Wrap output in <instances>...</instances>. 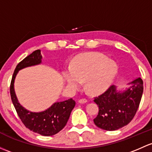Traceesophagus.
I'll list each match as a JSON object with an SVG mask.
<instances>
[{
	"label": "esophagus",
	"instance_id": "34e87169",
	"mask_svg": "<svg viewBox=\"0 0 152 152\" xmlns=\"http://www.w3.org/2000/svg\"><path fill=\"white\" fill-rule=\"evenodd\" d=\"M79 103H81V104H84V103H87V100H86L85 98H81L80 100H79Z\"/></svg>",
	"mask_w": 152,
	"mask_h": 152
}]
</instances>
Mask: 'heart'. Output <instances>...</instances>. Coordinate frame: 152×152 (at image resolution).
Returning <instances> with one entry per match:
<instances>
[{"mask_svg": "<svg viewBox=\"0 0 152 152\" xmlns=\"http://www.w3.org/2000/svg\"><path fill=\"white\" fill-rule=\"evenodd\" d=\"M118 71L114 60L100 52H89L75 57L70 68H64L63 76L68 87L78 89L84 82L91 94H100L111 85Z\"/></svg>", "mask_w": 152, "mask_h": 152, "instance_id": "obj_1", "label": "heart"}]
</instances>
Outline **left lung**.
<instances>
[{
    "instance_id": "obj_1",
    "label": "left lung",
    "mask_w": 152,
    "mask_h": 152,
    "mask_svg": "<svg viewBox=\"0 0 152 152\" xmlns=\"http://www.w3.org/2000/svg\"><path fill=\"white\" fill-rule=\"evenodd\" d=\"M127 85L122 89L112 85L95 97L94 102L98 105L99 112L93 121L97 127L107 131L116 130L133 119L143 95V80L135 78Z\"/></svg>"
}]
</instances>
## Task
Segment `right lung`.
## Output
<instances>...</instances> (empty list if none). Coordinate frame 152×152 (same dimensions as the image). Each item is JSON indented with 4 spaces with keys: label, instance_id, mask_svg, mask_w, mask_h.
I'll list each match as a JSON object with an SVG mask.
<instances>
[{
    "label": "right lung",
    "instance_id": "obj_1",
    "mask_svg": "<svg viewBox=\"0 0 152 152\" xmlns=\"http://www.w3.org/2000/svg\"><path fill=\"white\" fill-rule=\"evenodd\" d=\"M42 63L41 50L34 51L25 57L16 67L10 87V94L13 105L22 123L27 128L44 136H51L64 128L76 103L73 99L55 102L46 110L39 112L29 111L20 104L14 90V81L20 70Z\"/></svg>",
    "mask_w": 152,
    "mask_h": 152
}]
</instances>
